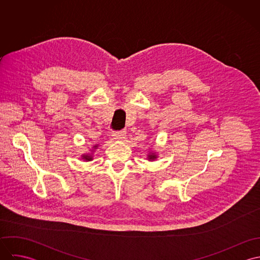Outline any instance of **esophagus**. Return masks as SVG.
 Listing matches in <instances>:
<instances>
[{
    "label": "esophagus",
    "mask_w": 260,
    "mask_h": 260,
    "mask_svg": "<svg viewBox=\"0 0 260 260\" xmlns=\"http://www.w3.org/2000/svg\"><path fill=\"white\" fill-rule=\"evenodd\" d=\"M113 138L115 140H123L126 137V131L125 130H121V131H115L112 134Z\"/></svg>",
    "instance_id": "obj_1"
}]
</instances>
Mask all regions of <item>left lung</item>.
<instances>
[{"label": "left lung", "mask_w": 260, "mask_h": 260, "mask_svg": "<svg viewBox=\"0 0 260 260\" xmlns=\"http://www.w3.org/2000/svg\"><path fill=\"white\" fill-rule=\"evenodd\" d=\"M156 158H157L156 153H154V152H150V153H149L148 160H150V161H154Z\"/></svg>", "instance_id": "8db88e82"}]
</instances>
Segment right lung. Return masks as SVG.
I'll list each match as a JSON object with an SVG mask.
<instances>
[{
	"label": "right lung",
	"mask_w": 260,
	"mask_h": 260,
	"mask_svg": "<svg viewBox=\"0 0 260 260\" xmlns=\"http://www.w3.org/2000/svg\"><path fill=\"white\" fill-rule=\"evenodd\" d=\"M97 147H98V145L93 146V150L97 149ZM82 159H84V160H86V161H91V160L93 159V156H92L91 154H83V155H82Z\"/></svg>",
	"instance_id": "add662e5"
}]
</instances>
